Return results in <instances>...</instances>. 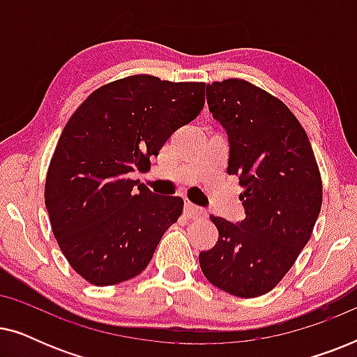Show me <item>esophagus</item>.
<instances>
[{
    "label": "esophagus",
    "mask_w": 357,
    "mask_h": 357,
    "mask_svg": "<svg viewBox=\"0 0 357 357\" xmlns=\"http://www.w3.org/2000/svg\"><path fill=\"white\" fill-rule=\"evenodd\" d=\"M185 211L188 213V216L192 219H204V218H206V211H204V209H202V208L195 206V204H192V203L185 204Z\"/></svg>",
    "instance_id": "34e87169"
}]
</instances>
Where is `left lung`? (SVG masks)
<instances>
[{"mask_svg": "<svg viewBox=\"0 0 357 357\" xmlns=\"http://www.w3.org/2000/svg\"><path fill=\"white\" fill-rule=\"evenodd\" d=\"M206 96L231 141L227 174L243 188L245 219L211 216L219 237L199 266L213 286L252 299L276 287L309 242L324 195L319 164L299 120L270 92L229 77Z\"/></svg>", "mask_w": 357, "mask_h": 357, "instance_id": "1", "label": "left lung"}]
</instances>
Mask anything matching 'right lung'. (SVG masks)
<instances>
[{
  "label": "right lung",
  "instance_id": "right-lung-1",
  "mask_svg": "<svg viewBox=\"0 0 357 357\" xmlns=\"http://www.w3.org/2000/svg\"><path fill=\"white\" fill-rule=\"evenodd\" d=\"M204 86L126 76L87 96L63 128L45 206L63 255L91 284L138 276L182 214V198L158 197L130 172L149 170L151 155L202 112Z\"/></svg>",
  "mask_w": 357,
  "mask_h": 357
}]
</instances>
